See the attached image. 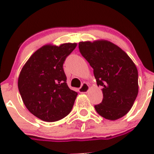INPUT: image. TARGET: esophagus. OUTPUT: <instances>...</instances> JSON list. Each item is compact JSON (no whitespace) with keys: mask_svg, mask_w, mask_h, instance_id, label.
<instances>
[{"mask_svg":"<svg viewBox=\"0 0 154 154\" xmlns=\"http://www.w3.org/2000/svg\"><path fill=\"white\" fill-rule=\"evenodd\" d=\"M88 88H89L88 85L86 83H83V84H82L81 87L79 88V91H80V93H86L87 91H88Z\"/></svg>","mask_w":154,"mask_h":154,"instance_id":"34e87169","label":"esophagus"}]
</instances>
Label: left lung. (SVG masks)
Instances as JSON below:
<instances>
[{"instance_id":"obj_1","label":"left lung","mask_w":154,"mask_h":154,"mask_svg":"<svg viewBox=\"0 0 154 154\" xmlns=\"http://www.w3.org/2000/svg\"><path fill=\"white\" fill-rule=\"evenodd\" d=\"M80 54L94 69L97 86L103 87V100L94 106L100 116L114 121L125 116L139 92L138 70L128 55L106 40L80 42Z\"/></svg>"}]
</instances>
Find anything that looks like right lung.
I'll return each mask as SVG.
<instances>
[{"instance_id":"obj_1","label":"right lung","mask_w":154,"mask_h":154,"mask_svg":"<svg viewBox=\"0 0 154 154\" xmlns=\"http://www.w3.org/2000/svg\"><path fill=\"white\" fill-rule=\"evenodd\" d=\"M76 46V43L43 46L20 72L18 86L23 102L41 120L57 122L71 111L77 92L68 86L63 63Z\"/></svg>"}]
</instances>
